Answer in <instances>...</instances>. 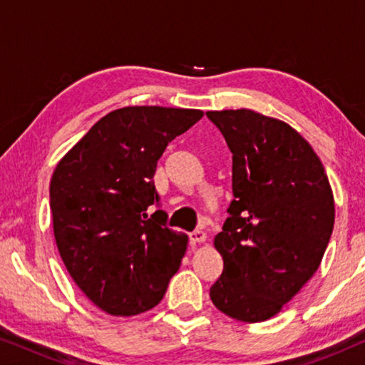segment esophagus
<instances>
[{"instance_id":"1","label":"esophagus","mask_w":365,"mask_h":365,"mask_svg":"<svg viewBox=\"0 0 365 365\" xmlns=\"http://www.w3.org/2000/svg\"><path fill=\"white\" fill-rule=\"evenodd\" d=\"M189 239H191V242H204L207 239L206 232L201 231V229H196V231H192L191 234H189Z\"/></svg>"}]
</instances>
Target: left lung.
Masks as SVG:
<instances>
[{"instance_id": "obj_1", "label": "left lung", "mask_w": 365, "mask_h": 365, "mask_svg": "<svg viewBox=\"0 0 365 365\" xmlns=\"http://www.w3.org/2000/svg\"><path fill=\"white\" fill-rule=\"evenodd\" d=\"M206 114L232 153L234 194L214 237L224 269L209 296L236 321L262 322L321 266L336 217L332 189L311 144L287 123L251 109Z\"/></svg>"}]
</instances>
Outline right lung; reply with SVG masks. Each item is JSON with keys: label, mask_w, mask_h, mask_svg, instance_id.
<instances>
[{"label": "right lung", "mask_w": 365, "mask_h": 365, "mask_svg": "<svg viewBox=\"0 0 365 365\" xmlns=\"http://www.w3.org/2000/svg\"><path fill=\"white\" fill-rule=\"evenodd\" d=\"M199 109L128 106L99 119L58 163L49 184L56 246L69 276L111 316L161 302L187 247L166 227L153 178L174 138Z\"/></svg>", "instance_id": "1"}]
</instances>
